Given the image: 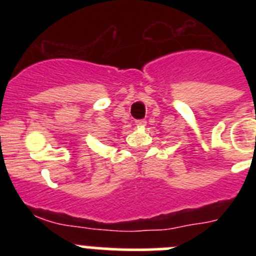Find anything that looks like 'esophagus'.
<instances>
[{
    "label": "esophagus",
    "instance_id": "obj_1",
    "mask_svg": "<svg viewBox=\"0 0 256 256\" xmlns=\"http://www.w3.org/2000/svg\"><path fill=\"white\" fill-rule=\"evenodd\" d=\"M144 124H146L144 120H136V126H144Z\"/></svg>",
    "mask_w": 256,
    "mask_h": 256
}]
</instances>
